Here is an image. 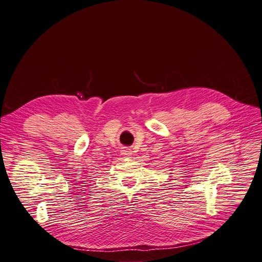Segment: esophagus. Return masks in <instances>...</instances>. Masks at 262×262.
Segmentation results:
<instances>
[{
	"instance_id": "esophagus-1",
	"label": "esophagus",
	"mask_w": 262,
	"mask_h": 262,
	"mask_svg": "<svg viewBox=\"0 0 262 262\" xmlns=\"http://www.w3.org/2000/svg\"><path fill=\"white\" fill-rule=\"evenodd\" d=\"M122 154L124 155V156H126V157H130L131 155H132V150L131 149H129V148H123L122 150Z\"/></svg>"
}]
</instances>
